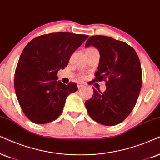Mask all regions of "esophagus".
<instances>
[{
  "label": "esophagus",
  "instance_id": "34e87169",
  "mask_svg": "<svg viewBox=\"0 0 160 160\" xmlns=\"http://www.w3.org/2000/svg\"><path fill=\"white\" fill-rule=\"evenodd\" d=\"M78 88H82V87H83V85H82V83H80V82H78Z\"/></svg>",
  "mask_w": 160,
  "mask_h": 160
}]
</instances>
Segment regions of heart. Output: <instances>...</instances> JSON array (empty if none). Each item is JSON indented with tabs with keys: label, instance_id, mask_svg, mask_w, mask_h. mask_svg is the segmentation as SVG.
<instances>
[{
	"label": "heart",
	"instance_id": "heart-1",
	"mask_svg": "<svg viewBox=\"0 0 160 160\" xmlns=\"http://www.w3.org/2000/svg\"><path fill=\"white\" fill-rule=\"evenodd\" d=\"M80 78H83V76H82V75H80Z\"/></svg>",
	"mask_w": 160,
	"mask_h": 160
}]
</instances>
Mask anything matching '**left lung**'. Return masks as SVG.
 I'll use <instances>...</instances> for the list:
<instances>
[{"instance_id":"left-lung-1","label":"left lung","mask_w":160,"mask_h":160,"mask_svg":"<svg viewBox=\"0 0 160 160\" xmlns=\"http://www.w3.org/2000/svg\"><path fill=\"white\" fill-rule=\"evenodd\" d=\"M94 46L100 54L94 81L106 82L102 92L93 88L92 98L85 102L93 120L104 125L119 124L130 114L142 83V68L137 52L120 40L102 35L92 36L85 47Z\"/></svg>"}]
</instances>
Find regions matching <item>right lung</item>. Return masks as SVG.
<instances>
[{"mask_svg":"<svg viewBox=\"0 0 160 160\" xmlns=\"http://www.w3.org/2000/svg\"><path fill=\"white\" fill-rule=\"evenodd\" d=\"M88 38L69 32L50 33L34 38L24 48L14 82L20 106L32 122L45 124L56 120L68 95L78 90L75 82L58 81L57 74Z\"/></svg>","mask_w":160,"mask_h":160,"instance_id":"add662e5","label":"right lung"}]
</instances>
